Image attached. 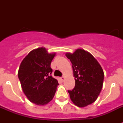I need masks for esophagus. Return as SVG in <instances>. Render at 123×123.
I'll list each match as a JSON object with an SVG mask.
<instances>
[{
  "label": "esophagus",
  "mask_w": 123,
  "mask_h": 123,
  "mask_svg": "<svg viewBox=\"0 0 123 123\" xmlns=\"http://www.w3.org/2000/svg\"><path fill=\"white\" fill-rule=\"evenodd\" d=\"M61 80L62 81V82H64V77H62L61 78Z\"/></svg>",
  "instance_id": "esophagus-1"
}]
</instances>
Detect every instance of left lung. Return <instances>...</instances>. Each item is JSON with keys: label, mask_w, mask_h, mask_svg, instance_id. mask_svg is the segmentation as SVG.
<instances>
[{"label": "left lung", "mask_w": 123, "mask_h": 123, "mask_svg": "<svg viewBox=\"0 0 123 123\" xmlns=\"http://www.w3.org/2000/svg\"><path fill=\"white\" fill-rule=\"evenodd\" d=\"M66 56L72 64L75 86L68 91L70 99L77 107H84L96 100L103 87L104 73L97 60L83 49Z\"/></svg>", "instance_id": "obj_1"}]
</instances>
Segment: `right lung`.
I'll use <instances>...</instances> for the list:
<instances>
[{"label":"right lung","instance_id":"right-lung-1","mask_svg":"<svg viewBox=\"0 0 123 123\" xmlns=\"http://www.w3.org/2000/svg\"><path fill=\"white\" fill-rule=\"evenodd\" d=\"M55 53L48 54L41 47L32 50L24 58L18 69V79L29 100L37 105H44L54 98L58 81L52 77L51 62Z\"/></svg>","mask_w":123,"mask_h":123}]
</instances>
